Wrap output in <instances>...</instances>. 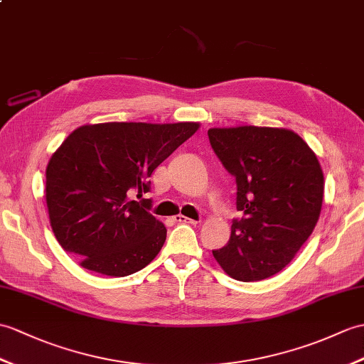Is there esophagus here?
Masks as SVG:
<instances>
[{"label": "esophagus", "mask_w": 364, "mask_h": 364, "mask_svg": "<svg viewBox=\"0 0 364 364\" xmlns=\"http://www.w3.org/2000/svg\"><path fill=\"white\" fill-rule=\"evenodd\" d=\"M175 222H178V223H191V225H197L198 223L197 220H193V218L184 217V215H176L175 217Z\"/></svg>", "instance_id": "34e87169"}]
</instances>
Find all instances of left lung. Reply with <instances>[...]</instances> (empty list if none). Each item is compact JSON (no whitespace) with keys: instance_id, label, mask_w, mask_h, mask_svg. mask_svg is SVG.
I'll use <instances>...</instances> for the list:
<instances>
[{"instance_id":"8db88e82","label":"left lung","mask_w":364,"mask_h":364,"mask_svg":"<svg viewBox=\"0 0 364 364\" xmlns=\"http://www.w3.org/2000/svg\"><path fill=\"white\" fill-rule=\"evenodd\" d=\"M208 136L237 181V209L226 247L213 251L235 281H262L290 264L314 232L324 197L315 151L282 127H214Z\"/></svg>"}]
</instances>
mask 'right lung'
I'll return each instance as SVG.
<instances>
[{"label":"right lung","mask_w":364,"mask_h":364,"mask_svg":"<svg viewBox=\"0 0 364 364\" xmlns=\"http://www.w3.org/2000/svg\"><path fill=\"white\" fill-rule=\"evenodd\" d=\"M200 129V122H102L75 129L46 167V206L57 242L79 265L124 277L147 267L166 242L151 215V172Z\"/></svg>","instance_id":"add662e5"}]
</instances>
